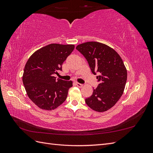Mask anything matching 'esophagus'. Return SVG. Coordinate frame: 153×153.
I'll return each instance as SVG.
<instances>
[{"mask_svg":"<svg viewBox=\"0 0 153 153\" xmlns=\"http://www.w3.org/2000/svg\"><path fill=\"white\" fill-rule=\"evenodd\" d=\"M76 86L78 87H83V84H80V83H78V82L76 83Z\"/></svg>","mask_w":153,"mask_h":153,"instance_id":"esophagus-1","label":"esophagus"}]
</instances>
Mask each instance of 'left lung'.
<instances>
[{"label": "left lung", "mask_w": 153, "mask_h": 153, "mask_svg": "<svg viewBox=\"0 0 153 153\" xmlns=\"http://www.w3.org/2000/svg\"><path fill=\"white\" fill-rule=\"evenodd\" d=\"M76 49L84 55L92 73L100 84L86 104L96 112H103L114 106L123 94L127 80V70L120 55L103 43L89 41L78 45Z\"/></svg>", "instance_id": "left-lung-1"}]
</instances>
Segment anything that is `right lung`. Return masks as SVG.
Returning <instances> with one entry per match:
<instances>
[{
  "instance_id": "right-lung-1",
  "label": "right lung",
  "mask_w": 153,
  "mask_h": 153,
  "mask_svg": "<svg viewBox=\"0 0 153 153\" xmlns=\"http://www.w3.org/2000/svg\"><path fill=\"white\" fill-rule=\"evenodd\" d=\"M75 48L74 45L50 44L38 50L27 61L23 84L27 96L41 109L52 110L67 98L72 81L56 79L55 74Z\"/></svg>"
}]
</instances>
